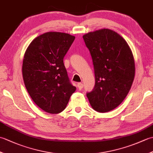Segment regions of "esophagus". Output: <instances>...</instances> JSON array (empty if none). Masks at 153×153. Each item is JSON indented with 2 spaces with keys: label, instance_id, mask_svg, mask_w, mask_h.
<instances>
[{
  "label": "esophagus",
  "instance_id": "esophagus-1",
  "mask_svg": "<svg viewBox=\"0 0 153 153\" xmlns=\"http://www.w3.org/2000/svg\"><path fill=\"white\" fill-rule=\"evenodd\" d=\"M77 88H78L79 90H81V89H83V84L82 83H77Z\"/></svg>",
  "mask_w": 153,
  "mask_h": 153
}]
</instances>
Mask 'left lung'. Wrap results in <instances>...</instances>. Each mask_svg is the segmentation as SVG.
Masks as SVG:
<instances>
[{"mask_svg": "<svg viewBox=\"0 0 153 153\" xmlns=\"http://www.w3.org/2000/svg\"><path fill=\"white\" fill-rule=\"evenodd\" d=\"M95 70V85L87 93L96 111L106 112L116 108L126 97L135 77V62L128 44L108 29L84 35Z\"/></svg>", "mask_w": 153, "mask_h": 153, "instance_id": "left-lung-1", "label": "left lung"}]
</instances>
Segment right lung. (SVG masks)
Segmentation results:
<instances>
[{
    "label": "right lung",
    "instance_id": "right-lung-1",
    "mask_svg": "<svg viewBox=\"0 0 153 153\" xmlns=\"http://www.w3.org/2000/svg\"><path fill=\"white\" fill-rule=\"evenodd\" d=\"M75 37L61 32H47L32 41L22 65L25 86L34 102L51 114L66 108L76 87L71 85L64 57Z\"/></svg>",
    "mask_w": 153,
    "mask_h": 153
}]
</instances>
